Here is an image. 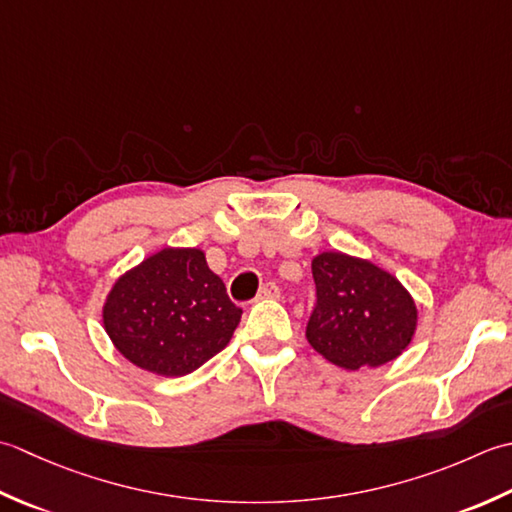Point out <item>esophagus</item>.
Returning <instances> with one entry per match:
<instances>
[{
	"mask_svg": "<svg viewBox=\"0 0 512 512\" xmlns=\"http://www.w3.org/2000/svg\"><path fill=\"white\" fill-rule=\"evenodd\" d=\"M280 296V289L274 285V283H267V285H263L260 287V291H258V300H265V298H278Z\"/></svg>",
	"mask_w": 512,
	"mask_h": 512,
	"instance_id": "esophagus-1",
	"label": "esophagus"
}]
</instances>
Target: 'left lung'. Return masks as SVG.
I'll return each instance as SVG.
<instances>
[{
	"label": "left lung",
	"instance_id": "8db88e82",
	"mask_svg": "<svg viewBox=\"0 0 512 512\" xmlns=\"http://www.w3.org/2000/svg\"><path fill=\"white\" fill-rule=\"evenodd\" d=\"M316 307L307 340L342 369L380 367L409 347L417 309L398 278L371 260L322 252L311 260Z\"/></svg>",
	"mask_w": 512,
	"mask_h": 512
}]
</instances>
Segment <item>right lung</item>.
<instances>
[{"mask_svg": "<svg viewBox=\"0 0 512 512\" xmlns=\"http://www.w3.org/2000/svg\"><path fill=\"white\" fill-rule=\"evenodd\" d=\"M241 314L201 249L165 247L112 285L103 327L125 360L179 378L227 347Z\"/></svg>", "mask_w": 512, "mask_h": 512, "instance_id": "obj_1", "label": "right lung"}]
</instances>
